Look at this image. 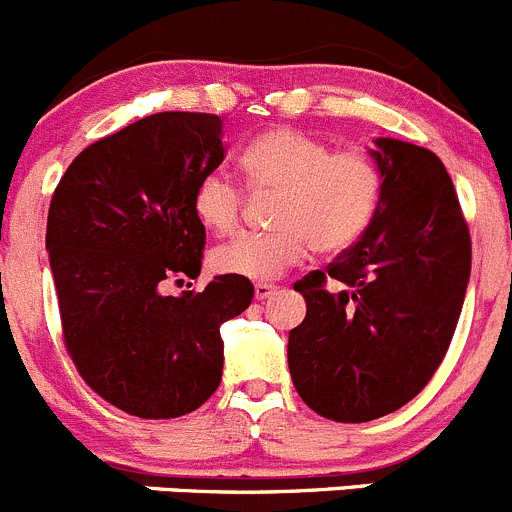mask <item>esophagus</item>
Returning <instances> with one entry per match:
<instances>
[{
  "instance_id": "obj_1",
  "label": "esophagus",
  "mask_w": 512,
  "mask_h": 512,
  "mask_svg": "<svg viewBox=\"0 0 512 512\" xmlns=\"http://www.w3.org/2000/svg\"><path fill=\"white\" fill-rule=\"evenodd\" d=\"M253 294H256V299H259V301H266V299H271V296L279 294V286L264 284V281H259V284L253 286Z\"/></svg>"
}]
</instances>
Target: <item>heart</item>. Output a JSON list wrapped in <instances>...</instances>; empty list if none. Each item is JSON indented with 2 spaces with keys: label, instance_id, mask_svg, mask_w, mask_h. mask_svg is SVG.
Instances as JSON below:
<instances>
[{
  "label": "heart",
  "instance_id": "heart-1",
  "mask_svg": "<svg viewBox=\"0 0 512 512\" xmlns=\"http://www.w3.org/2000/svg\"><path fill=\"white\" fill-rule=\"evenodd\" d=\"M246 183L276 193L274 231L241 233L213 251L221 274L269 281L306 256L344 251L369 228L382 196V170L364 148L334 150L326 140L296 128L259 135L241 153ZM243 188L223 170L198 180L193 211L208 231L226 236L241 223Z\"/></svg>",
  "mask_w": 512,
  "mask_h": 512
}]
</instances>
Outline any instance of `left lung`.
Instances as JSON below:
<instances>
[{"instance_id": "left-lung-1", "label": "left lung", "mask_w": 512, "mask_h": 512, "mask_svg": "<svg viewBox=\"0 0 512 512\" xmlns=\"http://www.w3.org/2000/svg\"><path fill=\"white\" fill-rule=\"evenodd\" d=\"M372 155L382 196L369 228L294 284L306 319L289 334L291 379L316 415L337 422L377 420L427 387L470 279V228L442 160L394 138H379Z\"/></svg>"}]
</instances>
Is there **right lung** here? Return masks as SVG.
Returning <instances> with one entry per match:
<instances>
[{"instance_id":"right-lung-1","label":"right lung","mask_w":512,"mask_h":512,"mask_svg":"<svg viewBox=\"0 0 512 512\" xmlns=\"http://www.w3.org/2000/svg\"><path fill=\"white\" fill-rule=\"evenodd\" d=\"M221 118L155 113L87 145L52 193L47 251L62 339L87 387L143 420L188 415L221 384V324L248 309L253 284L198 279L206 228L198 180L226 158ZM191 286V284H188Z\"/></svg>"}]
</instances>
